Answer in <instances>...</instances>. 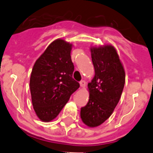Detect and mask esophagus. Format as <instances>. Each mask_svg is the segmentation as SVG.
I'll return each instance as SVG.
<instances>
[{"label": "esophagus", "instance_id": "1", "mask_svg": "<svg viewBox=\"0 0 153 153\" xmlns=\"http://www.w3.org/2000/svg\"><path fill=\"white\" fill-rule=\"evenodd\" d=\"M80 86L82 88H85V86H86V82L85 81H80Z\"/></svg>", "mask_w": 153, "mask_h": 153}]
</instances>
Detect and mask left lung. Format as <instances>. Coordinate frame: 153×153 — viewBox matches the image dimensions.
<instances>
[{
  "instance_id": "8db88e82",
  "label": "left lung",
  "mask_w": 153,
  "mask_h": 153,
  "mask_svg": "<svg viewBox=\"0 0 153 153\" xmlns=\"http://www.w3.org/2000/svg\"><path fill=\"white\" fill-rule=\"evenodd\" d=\"M95 75L88 83L89 101L81 109V118L89 128L102 125L119 101L125 83V72L112 44L90 48Z\"/></svg>"
}]
</instances>
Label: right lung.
Wrapping results in <instances>:
<instances>
[{"instance_id": "1", "label": "right lung", "mask_w": 153, "mask_h": 153, "mask_svg": "<svg viewBox=\"0 0 153 153\" xmlns=\"http://www.w3.org/2000/svg\"><path fill=\"white\" fill-rule=\"evenodd\" d=\"M72 44L54 40L35 61L30 77L34 110L41 122L53 121L80 85L72 78Z\"/></svg>"}]
</instances>
